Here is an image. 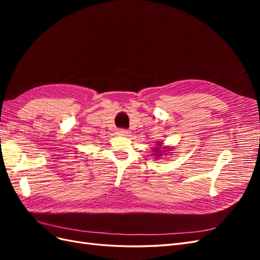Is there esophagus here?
Here are the masks:
<instances>
[{"mask_svg": "<svg viewBox=\"0 0 260 260\" xmlns=\"http://www.w3.org/2000/svg\"><path fill=\"white\" fill-rule=\"evenodd\" d=\"M128 133H129V131L125 130V129L118 130V135H119V136H128Z\"/></svg>", "mask_w": 260, "mask_h": 260, "instance_id": "obj_1", "label": "esophagus"}]
</instances>
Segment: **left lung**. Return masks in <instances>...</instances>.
<instances>
[{
  "mask_svg": "<svg viewBox=\"0 0 260 260\" xmlns=\"http://www.w3.org/2000/svg\"><path fill=\"white\" fill-rule=\"evenodd\" d=\"M157 145H160V144H157ZM164 148H165V147H164ZM155 151L158 152V151H159V147H157V149H155Z\"/></svg>",
  "mask_w": 260,
  "mask_h": 260,
  "instance_id": "1",
  "label": "left lung"
}]
</instances>
